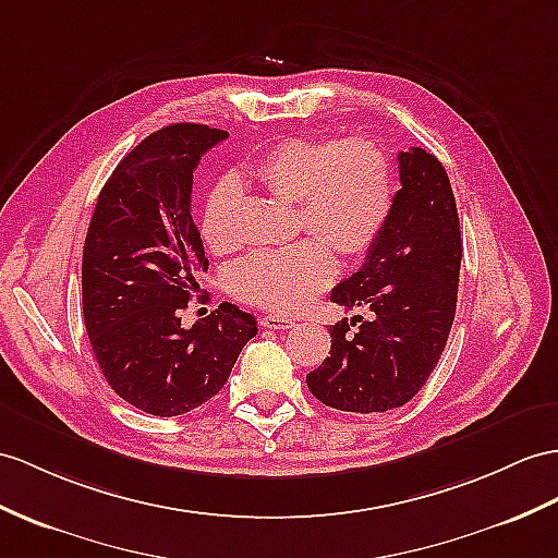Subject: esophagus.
Segmentation results:
<instances>
[{"label": "esophagus", "instance_id": "34e87169", "mask_svg": "<svg viewBox=\"0 0 558 558\" xmlns=\"http://www.w3.org/2000/svg\"><path fill=\"white\" fill-rule=\"evenodd\" d=\"M260 324L265 326V329H291L295 322L289 317H281V315H265L260 319Z\"/></svg>", "mask_w": 558, "mask_h": 558}]
</instances>
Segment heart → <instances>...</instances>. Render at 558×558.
Returning <instances> with one entry per match:
<instances>
[{"label":"heart","instance_id":"b5f03b06","mask_svg":"<svg viewBox=\"0 0 558 558\" xmlns=\"http://www.w3.org/2000/svg\"><path fill=\"white\" fill-rule=\"evenodd\" d=\"M267 192L298 203L301 227L355 260L376 243L392 210V170L384 148L366 137L283 140L253 162ZM234 177L217 182L203 203L201 236L215 255L239 248L232 225ZM318 239L248 255L229 271V291L277 312L301 310L333 277V253Z\"/></svg>","mask_w":558,"mask_h":558}]
</instances>
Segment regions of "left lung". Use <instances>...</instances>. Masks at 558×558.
<instances>
[{
	"label": "left lung",
	"instance_id": "left-lung-1",
	"mask_svg": "<svg viewBox=\"0 0 558 558\" xmlns=\"http://www.w3.org/2000/svg\"><path fill=\"white\" fill-rule=\"evenodd\" d=\"M402 189L364 265L331 291L348 310L331 326L329 355L307 388L341 412H388L424 388L447 345L459 289L461 232L442 162L412 146L398 154Z\"/></svg>",
	"mask_w": 558,
	"mask_h": 558
}]
</instances>
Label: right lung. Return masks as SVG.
Masks as SVG:
<instances>
[{
	"instance_id": "add662e5",
	"label": "right lung",
	"mask_w": 558,
	"mask_h": 558,
	"mask_svg": "<svg viewBox=\"0 0 558 558\" xmlns=\"http://www.w3.org/2000/svg\"><path fill=\"white\" fill-rule=\"evenodd\" d=\"M227 140L196 122L168 125L118 162L97 198L83 253V317L99 369L118 396L154 416H180L227 384L257 333L251 312L222 303L184 329L208 257L192 215L201 156Z\"/></svg>"
}]
</instances>
